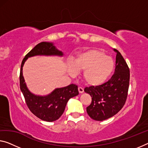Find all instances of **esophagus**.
<instances>
[{
    "label": "esophagus",
    "mask_w": 148,
    "mask_h": 148,
    "mask_svg": "<svg viewBox=\"0 0 148 148\" xmlns=\"http://www.w3.org/2000/svg\"><path fill=\"white\" fill-rule=\"evenodd\" d=\"M78 90L79 93H83L84 92V89L82 87H79L78 88Z\"/></svg>",
    "instance_id": "1"
}]
</instances>
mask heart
<instances>
[{
  "label": "heart",
  "mask_w": 148,
  "mask_h": 148,
  "mask_svg": "<svg viewBox=\"0 0 148 148\" xmlns=\"http://www.w3.org/2000/svg\"><path fill=\"white\" fill-rule=\"evenodd\" d=\"M114 63L111 57L104 55L101 49H90L77 56L67 67L70 76L75 77L82 71V79L88 85L98 86L106 81L114 69Z\"/></svg>",
  "instance_id": "b5f03b06"
}]
</instances>
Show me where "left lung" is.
<instances>
[{"mask_svg": "<svg viewBox=\"0 0 148 148\" xmlns=\"http://www.w3.org/2000/svg\"><path fill=\"white\" fill-rule=\"evenodd\" d=\"M116 53V68L112 77L99 86L85 88V92L92 98L87 112L92 119L103 121L119 112L126 103L130 81V70L121 53Z\"/></svg>", "mask_w": 148, "mask_h": 148, "instance_id": "1", "label": "left lung"}]
</instances>
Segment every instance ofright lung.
I'll list each match as a JSON object with an SVG mask.
<instances>
[{
  "mask_svg": "<svg viewBox=\"0 0 148 148\" xmlns=\"http://www.w3.org/2000/svg\"><path fill=\"white\" fill-rule=\"evenodd\" d=\"M36 56L63 57L52 42H43L36 45L22 60L20 73V87L29 110L40 119L53 122L60 119L64 112L69 100L79 95L78 87L74 84L65 87L57 88L47 95L41 96L34 94L27 87L23 76V66L29 58Z\"/></svg>",
  "mask_w": 148,
  "mask_h": 148,
  "instance_id": "add662e5",
  "label": "right lung"
}]
</instances>
